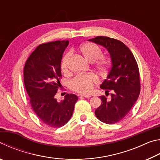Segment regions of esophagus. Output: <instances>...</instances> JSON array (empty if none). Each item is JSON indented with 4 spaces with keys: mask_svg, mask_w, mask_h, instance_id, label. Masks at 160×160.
I'll use <instances>...</instances> for the list:
<instances>
[{
    "mask_svg": "<svg viewBox=\"0 0 160 160\" xmlns=\"http://www.w3.org/2000/svg\"><path fill=\"white\" fill-rule=\"evenodd\" d=\"M78 97H85V98H90V95H88V94H78Z\"/></svg>",
    "mask_w": 160,
    "mask_h": 160,
    "instance_id": "obj_1",
    "label": "esophagus"
}]
</instances>
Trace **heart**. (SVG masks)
I'll return each instance as SVG.
<instances>
[{
	"mask_svg": "<svg viewBox=\"0 0 160 160\" xmlns=\"http://www.w3.org/2000/svg\"><path fill=\"white\" fill-rule=\"evenodd\" d=\"M80 52L87 61L94 63L95 68L101 73L107 71L110 66V61L103 58L102 51L100 47L91 42L85 43L80 46ZM70 52H67L63 55L61 63V69L64 75L69 73V62ZM99 82V79L94 74H80L70 80L69 87L72 90L81 94L89 93L92 90L94 86Z\"/></svg>",
	"mask_w": 160,
	"mask_h": 160,
	"instance_id": "b5f03b06",
	"label": "heart"
}]
</instances>
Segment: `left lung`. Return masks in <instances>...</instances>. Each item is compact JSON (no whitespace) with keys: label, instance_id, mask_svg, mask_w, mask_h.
<instances>
[{"label":"left lung","instance_id":"1","mask_svg":"<svg viewBox=\"0 0 160 160\" xmlns=\"http://www.w3.org/2000/svg\"><path fill=\"white\" fill-rule=\"evenodd\" d=\"M89 40L106 48L112 58L109 75L100 85L107 97H99L102 104L96 109L95 115L103 123L114 124L125 118L138 98V66L131 51L122 42L104 36ZM109 92L110 97L107 98Z\"/></svg>","mask_w":160,"mask_h":160}]
</instances>
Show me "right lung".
<instances>
[{
    "label": "right lung",
    "instance_id": "right-lung-1",
    "mask_svg": "<svg viewBox=\"0 0 160 160\" xmlns=\"http://www.w3.org/2000/svg\"><path fill=\"white\" fill-rule=\"evenodd\" d=\"M68 40L40 44L27 60L24 68V83L34 113L43 123L59 128L72 115L78 97L66 94L58 102L56 94L61 87V61Z\"/></svg>",
    "mask_w": 160,
    "mask_h": 160
}]
</instances>
